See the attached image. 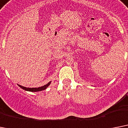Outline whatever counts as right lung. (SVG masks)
Masks as SVG:
<instances>
[{
	"label": "right lung",
	"instance_id": "1",
	"mask_svg": "<svg viewBox=\"0 0 128 128\" xmlns=\"http://www.w3.org/2000/svg\"><path fill=\"white\" fill-rule=\"evenodd\" d=\"M50 84V82H48L47 84L46 85H44V86H42V87H40V88H26V87H24V86H22L20 85H18L19 87H20L22 89H24L26 91H32V92H37V91H42V90H44V89H46V88H48V86H49Z\"/></svg>",
	"mask_w": 128,
	"mask_h": 128
}]
</instances>
